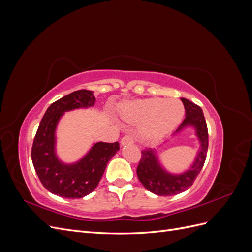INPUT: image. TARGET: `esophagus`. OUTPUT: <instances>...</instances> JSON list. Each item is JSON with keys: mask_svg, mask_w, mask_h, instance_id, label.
Returning a JSON list of instances; mask_svg holds the SVG:
<instances>
[{"mask_svg": "<svg viewBox=\"0 0 252 252\" xmlns=\"http://www.w3.org/2000/svg\"><path fill=\"white\" fill-rule=\"evenodd\" d=\"M134 142V138L131 134H127L125 136H123L121 140V145H128V144H132Z\"/></svg>", "mask_w": 252, "mask_h": 252, "instance_id": "esophagus-1", "label": "esophagus"}]
</instances>
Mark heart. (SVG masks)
Here are the masks:
<instances>
[{
  "label": "heart",
  "instance_id": "1",
  "mask_svg": "<svg viewBox=\"0 0 252 252\" xmlns=\"http://www.w3.org/2000/svg\"><path fill=\"white\" fill-rule=\"evenodd\" d=\"M185 108L179 98L149 97L124 106L121 116L132 123H145L142 133L149 140H158L172 131L184 117Z\"/></svg>",
  "mask_w": 252,
  "mask_h": 252
}]
</instances>
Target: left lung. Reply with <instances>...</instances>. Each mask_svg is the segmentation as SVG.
<instances>
[{
  "label": "left lung",
  "instance_id": "1",
  "mask_svg": "<svg viewBox=\"0 0 252 252\" xmlns=\"http://www.w3.org/2000/svg\"><path fill=\"white\" fill-rule=\"evenodd\" d=\"M185 107V119L179 126L175 133L180 132L185 127L192 126L195 129L197 139L200 141L201 148L197 152L195 161L190 168L181 174H172L162 168L159 164L156 150H142V157L136 174L143 186L150 192L162 195H175L185 191L193 184L196 177L201 172L208 150V129L204 118V113L200 106L190 102L187 98H181Z\"/></svg>",
  "mask_w": 252,
  "mask_h": 252
}]
</instances>
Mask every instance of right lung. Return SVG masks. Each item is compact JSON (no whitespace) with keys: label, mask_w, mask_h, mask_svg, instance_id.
<instances>
[{"label":"right lung","mask_w":252,"mask_h":252,"mask_svg":"<svg viewBox=\"0 0 252 252\" xmlns=\"http://www.w3.org/2000/svg\"><path fill=\"white\" fill-rule=\"evenodd\" d=\"M94 102L93 91H73L49 106L37 128L32 149V164L43 186L53 194L66 199H81L93 192L109 159L120 149L118 142H97L77 163L65 164L59 159L56 154V129L60 119L66 111L88 108Z\"/></svg>","instance_id":"1"}]
</instances>
